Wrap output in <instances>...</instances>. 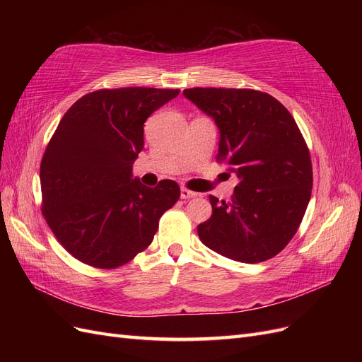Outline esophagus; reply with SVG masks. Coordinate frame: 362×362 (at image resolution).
Here are the masks:
<instances>
[{
  "mask_svg": "<svg viewBox=\"0 0 362 362\" xmlns=\"http://www.w3.org/2000/svg\"><path fill=\"white\" fill-rule=\"evenodd\" d=\"M194 196H198V193L192 192V190L185 189V187L181 189V199H190V198H194Z\"/></svg>",
  "mask_w": 362,
  "mask_h": 362,
  "instance_id": "esophagus-1",
  "label": "esophagus"
}]
</instances>
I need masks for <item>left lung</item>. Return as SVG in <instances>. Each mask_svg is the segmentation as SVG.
I'll return each mask as SVG.
<instances>
[{"mask_svg": "<svg viewBox=\"0 0 362 362\" xmlns=\"http://www.w3.org/2000/svg\"><path fill=\"white\" fill-rule=\"evenodd\" d=\"M184 96L213 117L217 160L237 175L233 198L210 194L213 214L201 242L226 258L255 264L288 245L313 189L310 151L293 116L275 98L250 89L194 87Z\"/></svg>", "mask_w": 362, "mask_h": 362, "instance_id": "1", "label": "left lung"}]
</instances>
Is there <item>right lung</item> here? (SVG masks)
Instances as JSON below:
<instances>
[{
    "mask_svg": "<svg viewBox=\"0 0 362 362\" xmlns=\"http://www.w3.org/2000/svg\"><path fill=\"white\" fill-rule=\"evenodd\" d=\"M178 93L154 87L96 90L62 117L40 164L42 213L63 247L84 264L115 269L133 259L180 199L172 180L151 189L133 178L145 120Z\"/></svg>",
    "mask_w": 362,
    "mask_h": 362,
    "instance_id": "right-lung-1",
    "label": "right lung"
}]
</instances>
